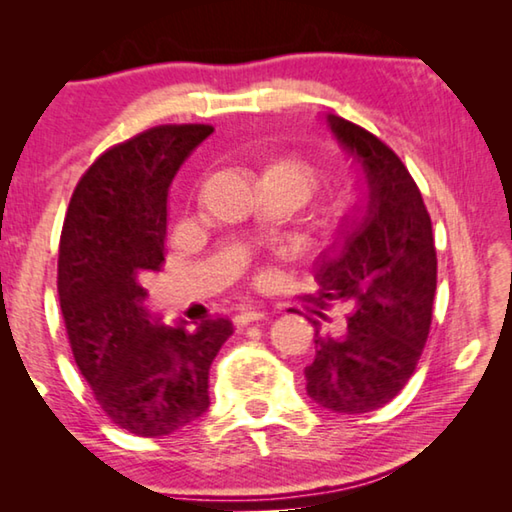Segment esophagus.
<instances>
[{
	"label": "esophagus",
	"mask_w": 512,
	"mask_h": 512,
	"mask_svg": "<svg viewBox=\"0 0 512 512\" xmlns=\"http://www.w3.org/2000/svg\"><path fill=\"white\" fill-rule=\"evenodd\" d=\"M264 318V311L257 309V307H241L239 314H237V323L239 325H248V323H255V320H262Z\"/></svg>",
	"instance_id": "34e87169"
}]
</instances>
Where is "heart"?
I'll list each match as a JSON object with an SVG mask.
<instances>
[{
    "label": "heart",
    "instance_id": "1",
    "mask_svg": "<svg viewBox=\"0 0 512 512\" xmlns=\"http://www.w3.org/2000/svg\"><path fill=\"white\" fill-rule=\"evenodd\" d=\"M268 169L287 171V173H291V176L305 180V183H307L309 187H314L316 180H318L316 164H311V162H307V160H300V158H282V160L273 162Z\"/></svg>",
    "mask_w": 512,
    "mask_h": 512
}]
</instances>
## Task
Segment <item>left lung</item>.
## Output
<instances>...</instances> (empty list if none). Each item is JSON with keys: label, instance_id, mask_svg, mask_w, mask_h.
Instances as JSON below:
<instances>
[{"label": "left lung", "instance_id": "8db88e82", "mask_svg": "<svg viewBox=\"0 0 512 512\" xmlns=\"http://www.w3.org/2000/svg\"><path fill=\"white\" fill-rule=\"evenodd\" d=\"M327 126L366 180L357 216L316 262L323 307L350 302L343 336L316 327V357L305 368L307 393L336 413H368L411 379L429 339L438 259L431 216L409 169L377 135L339 115Z\"/></svg>", "mask_w": 512, "mask_h": 512}]
</instances>
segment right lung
Listing matches in <instances>:
<instances>
[{
	"label": "right lung",
	"instance_id": "1",
	"mask_svg": "<svg viewBox=\"0 0 512 512\" xmlns=\"http://www.w3.org/2000/svg\"><path fill=\"white\" fill-rule=\"evenodd\" d=\"M212 131L162 124L110 146L81 176L60 232L58 298L74 361L103 413L135 436H167L207 411L210 366L232 336L225 316L164 325L137 284L164 262L171 180Z\"/></svg>",
	"mask_w": 512,
	"mask_h": 512
}]
</instances>
